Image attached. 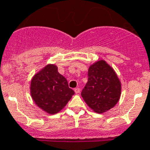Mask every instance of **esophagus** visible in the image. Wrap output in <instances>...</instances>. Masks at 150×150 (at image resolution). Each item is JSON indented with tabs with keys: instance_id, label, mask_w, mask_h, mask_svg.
<instances>
[{
	"instance_id": "1",
	"label": "esophagus",
	"mask_w": 150,
	"mask_h": 150,
	"mask_svg": "<svg viewBox=\"0 0 150 150\" xmlns=\"http://www.w3.org/2000/svg\"><path fill=\"white\" fill-rule=\"evenodd\" d=\"M80 91H81V89H80V88H75V93H79Z\"/></svg>"
}]
</instances>
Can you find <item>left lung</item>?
Listing matches in <instances>:
<instances>
[{
    "instance_id": "left-lung-1",
    "label": "left lung",
    "mask_w": 150,
    "mask_h": 150,
    "mask_svg": "<svg viewBox=\"0 0 150 150\" xmlns=\"http://www.w3.org/2000/svg\"><path fill=\"white\" fill-rule=\"evenodd\" d=\"M121 90V82L114 69L101 60L89 67L88 82L81 95L90 108L101 114L116 105Z\"/></svg>"
}]
</instances>
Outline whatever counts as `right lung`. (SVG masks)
I'll return each instance as SVG.
<instances>
[{"label":"right lung","mask_w":150,"mask_h":150,"mask_svg":"<svg viewBox=\"0 0 150 150\" xmlns=\"http://www.w3.org/2000/svg\"><path fill=\"white\" fill-rule=\"evenodd\" d=\"M31 96L40 108L50 114L63 109L75 92L68 81L57 71V67L48 64L34 75L31 81Z\"/></svg>","instance_id":"right-lung-1"}]
</instances>
